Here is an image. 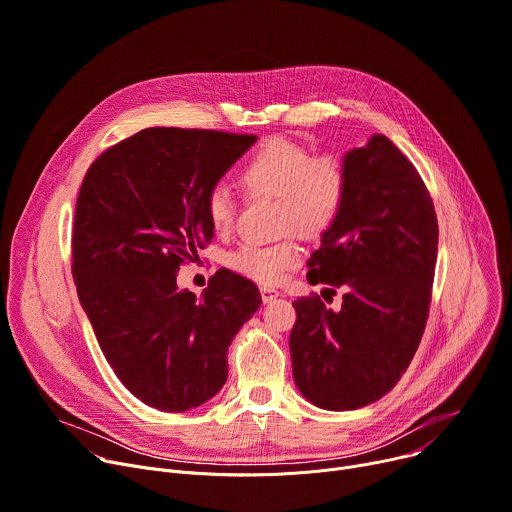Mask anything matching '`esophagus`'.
I'll list each match as a JSON object with an SVG mask.
<instances>
[{
    "label": "esophagus",
    "instance_id": "obj_1",
    "mask_svg": "<svg viewBox=\"0 0 512 512\" xmlns=\"http://www.w3.org/2000/svg\"><path fill=\"white\" fill-rule=\"evenodd\" d=\"M282 294L277 292V290H271V288H261V298H263V302L267 304V302H271V300H275V298H280Z\"/></svg>",
    "mask_w": 512,
    "mask_h": 512
}]
</instances>
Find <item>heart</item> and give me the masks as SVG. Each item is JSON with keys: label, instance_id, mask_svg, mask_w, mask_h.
Here are the masks:
<instances>
[{"label": "heart", "instance_id": "b5f03b06", "mask_svg": "<svg viewBox=\"0 0 512 512\" xmlns=\"http://www.w3.org/2000/svg\"><path fill=\"white\" fill-rule=\"evenodd\" d=\"M241 183L249 194L275 196L282 230L296 228L306 237L327 230L339 216L347 196V171L341 159L316 155L286 138L265 141L241 167ZM206 216L216 232H228L235 222V198L224 185H214L204 198ZM300 261L294 239L273 245H243L230 255V267L259 284H277Z\"/></svg>", "mask_w": 512, "mask_h": 512}]
</instances>
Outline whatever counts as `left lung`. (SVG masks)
<instances>
[{
  "instance_id": "left-lung-1",
  "label": "left lung",
  "mask_w": 512,
  "mask_h": 512,
  "mask_svg": "<svg viewBox=\"0 0 512 512\" xmlns=\"http://www.w3.org/2000/svg\"><path fill=\"white\" fill-rule=\"evenodd\" d=\"M343 165V208L308 259V282L343 288V304L298 298L290 335L294 382L324 410L367 406L398 384L425 333L439 243L425 183L388 136Z\"/></svg>"
}]
</instances>
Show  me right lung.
Segmentation results:
<instances>
[{
	"label": "right lung",
	"instance_id": "right-lung-1",
	"mask_svg": "<svg viewBox=\"0 0 512 512\" xmlns=\"http://www.w3.org/2000/svg\"><path fill=\"white\" fill-rule=\"evenodd\" d=\"M253 134L145 128L89 167L75 208L79 302L118 380L147 406L183 412L214 398L228 347L257 312L247 277L220 269L198 298L177 290L214 228L204 198Z\"/></svg>",
	"mask_w": 512,
	"mask_h": 512
}]
</instances>
